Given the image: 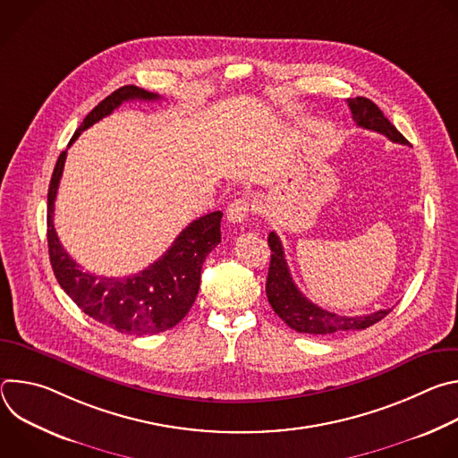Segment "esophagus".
Returning a JSON list of instances; mask_svg holds the SVG:
<instances>
[{
    "label": "esophagus",
    "instance_id": "34e87169",
    "mask_svg": "<svg viewBox=\"0 0 458 458\" xmlns=\"http://www.w3.org/2000/svg\"><path fill=\"white\" fill-rule=\"evenodd\" d=\"M251 210H253L251 199H248V198L233 199V201L228 205V208H226V217H228L230 223L241 225V223H244V221L248 219V216H250Z\"/></svg>",
    "mask_w": 458,
    "mask_h": 458
}]
</instances>
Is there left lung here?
I'll return each instance as SVG.
<instances>
[{
  "mask_svg": "<svg viewBox=\"0 0 458 458\" xmlns=\"http://www.w3.org/2000/svg\"><path fill=\"white\" fill-rule=\"evenodd\" d=\"M348 106L352 110V115L357 126L373 130V132L386 136L394 143L410 145L408 140L387 121V117L371 99L359 96V98L348 99ZM268 246L272 250V259H270L268 279H267V297L274 311L290 326L292 330L299 334H308V335H334L343 332L366 330L371 324L378 322L391 310H394V308H387L369 315L346 317V315H337L328 310L318 308L317 304L308 301L295 286L290 276L288 263L284 259L283 242L276 232H270Z\"/></svg>",
  "mask_w": 458,
  "mask_h": 458,
  "instance_id": "1",
  "label": "left lung"
}]
</instances>
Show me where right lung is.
<instances>
[{"instance_id":"add662e5","label":"right lung","mask_w":458,"mask_h":458,"mask_svg":"<svg viewBox=\"0 0 458 458\" xmlns=\"http://www.w3.org/2000/svg\"><path fill=\"white\" fill-rule=\"evenodd\" d=\"M156 101L157 94L124 85L105 98L80 124L69 147L83 130L110 115L124 101ZM67 147V148H69ZM67 150L54 166L48 186L47 241L54 276L67 295L94 320L128 335H154L182 320L199 292L207 255L221 242L223 212L191 221L156 263L128 277H103L85 272L59 242L54 228V201Z\"/></svg>"}]
</instances>
